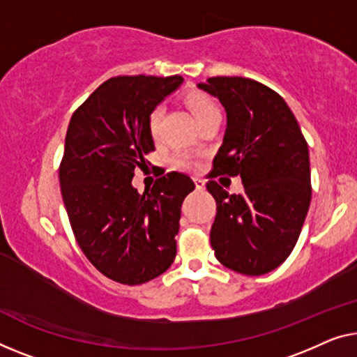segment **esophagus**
<instances>
[{
  "mask_svg": "<svg viewBox=\"0 0 357 357\" xmlns=\"http://www.w3.org/2000/svg\"><path fill=\"white\" fill-rule=\"evenodd\" d=\"M194 183H195V188L197 190H204L205 189V181L200 179V178H194Z\"/></svg>",
  "mask_w": 357,
  "mask_h": 357,
  "instance_id": "esophagus-1",
  "label": "esophagus"
}]
</instances>
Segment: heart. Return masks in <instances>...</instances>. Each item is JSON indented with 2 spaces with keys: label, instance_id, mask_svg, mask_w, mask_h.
<instances>
[{
  "label": "heart",
  "instance_id": "heart-1",
  "mask_svg": "<svg viewBox=\"0 0 357 357\" xmlns=\"http://www.w3.org/2000/svg\"><path fill=\"white\" fill-rule=\"evenodd\" d=\"M188 105L197 121H200L202 119H205L206 115H210V114H213V112L218 110L215 102H213L211 99H208L204 94H190L188 98ZM162 119H163V107L162 105H157V107L151 112V115H149V121H147L149 132H151L152 137H157L158 135H160ZM172 162L176 168L188 169V172H194V169H199V167H200L199 158L189 152L174 153Z\"/></svg>",
  "mask_w": 357,
  "mask_h": 357
}]
</instances>
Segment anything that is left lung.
I'll return each instance as SVG.
<instances>
[{
	"label": "left lung",
	"instance_id": "1",
	"mask_svg": "<svg viewBox=\"0 0 357 357\" xmlns=\"http://www.w3.org/2000/svg\"><path fill=\"white\" fill-rule=\"evenodd\" d=\"M220 99L227 115L225 139L213 158L208 192L216 200L210 231L215 257L245 275H261L289 258L311 204L310 151L289 105L263 83L213 77L197 84ZM241 176L244 194L213 181Z\"/></svg>",
	"mask_w": 357,
	"mask_h": 357
}]
</instances>
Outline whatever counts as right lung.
Returning <instances> with one entry per match:
<instances>
[{"instance_id":"1","label":"right lung","mask_w":357,"mask_h":357,"mask_svg":"<svg viewBox=\"0 0 357 357\" xmlns=\"http://www.w3.org/2000/svg\"><path fill=\"white\" fill-rule=\"evenodd\" d=\"M183 77H115L73 112L59 167L61 192L79 248L125 285L163 274L176 257L181 205L195 184L168 173L139 194L131 181L153 139L149 115Z\"/></svg>"}]
</instances>
